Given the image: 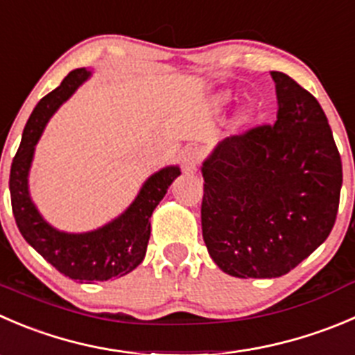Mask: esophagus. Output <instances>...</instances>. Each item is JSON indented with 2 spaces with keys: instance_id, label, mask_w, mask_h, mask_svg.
I'll return each instance as SVG.
<instances>
[{
  "instance_id": "obj_1",
  "label": "esophagus",
  "mask_w": 355,
  "mask_h": 355,
  "mask_svg": "<svg viewBox=\"0 0 355 355\" xmlns=\"http://www.w3.org/2000/svg\"><path fill=\"white\" fill-rule=\"evenodd\" d=\"M201 157L202 153L198 147H189V149H185L184 154H182V168H184V171H187V173L194 171L198 168V164L201 163Z\"/></svg>"
}]
</instances>
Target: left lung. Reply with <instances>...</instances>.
<instances>
[{"mask_svg":"<svg viewBox=\"0 0 355 355\" xmlns=\"http://www.w3.org/2000/svg\"><path fill=\"white\" fill-rule=\"evenodd\" d=\"M274 125L227 137L202 164V239L234 277H279L321 246L335 225L342 159L324 111L272 71Z\"/></svg>","mask_w":355,"mask_h":355,"instance_id":"1","label":"left lung"}]
</instances>
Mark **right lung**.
<instances>
[{
  "label": "right lung",
  "mask_w": 355,
  "mask_h": 355,
  "mask_svg": "<svg viewBox=\"0 0 355 355\" xmlns=\"http://www.w3.org/2000/svg\"><path fill=\"white\" fill-rule=\"evenodd\" d=\"M88 76L90 72L86 69L69 72L58 88L37 102L24 128L22 142L10 170L12 211L20 234L58 272L79 283L121 277L142 263L150 237V215L164 198L171 182L180 175L177 166L154 173L119 218L94 232H58L41 218L27 191V173L34 146L58 105L67 101Z\"/></svg>",
  "instance_id": "right-lung-1"
}]
</instances>
